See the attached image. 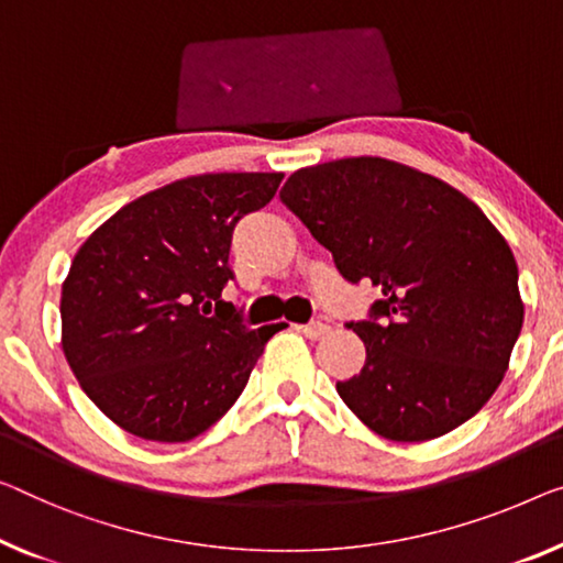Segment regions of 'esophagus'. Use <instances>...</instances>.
<instances>
[{
  "label": "esophagus",
  "instance_id": "obj_1",
  "mask_svg": "<svg viewBox=\"0 0 563 563\" xmlns=\"http://www.w3.org/2000/svg\"><path fill=\"white\" fill-rule=\"evenodd\" d=\"M298 331L303 333L306 339H313V341H318V339H323V335H329L331 325H329V323H323V321H313V323L298 325Z\"/></svg>",
  "mask_w": 563,
  "mask_h": 563
}]
</instances>
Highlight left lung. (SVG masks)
Instances as JSON below:
<instances>
[{"label": "left lung", "mask_w": 563, "mask_h": 563, "mask_svg": "<svg viewBox=\"0 0 563 563\" xmlns=\"http://www.w3.org/2000/svg\"><path fill=\"white\" fill-rule=\"evenodd\" d=\"M283 205L351 283L384 298L349 323L364 368L335 391L394 442L442 438L485 407L523 325L518 265L483 209L438 176L382 156L290 174Z\"/></svg>", "instance_id": "8db88e82"}]
</instances>
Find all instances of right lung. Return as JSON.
<instances>
[{
    "label": "right lung",
    "mask_w": 563,
    "mask_h": 563,
    "mask_svg": "<svg viewBox=\"0 0 563 563\" xmlns=\"http://www.w3.org/2000/svg\"><path fill=\"white\" fill-rule=\"evenodd\" d=\"M280 181V172L187 176L129 201L75 253L60 298L63 351L121 430L187 442L238 401L280 323L247 329L222 300L234 278L232 232Z\"/></svg>",
    "instance_id": "right-lung-1"
}]
</instances>
